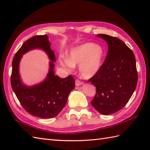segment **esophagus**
Here are the masks:
<instances>
[{
	"label": "esophagus",
	"instance_id": "34e87169",
	"mask_svg": "<svg viewBox=\"0 0 150 150\" xmlns=\"http://www.w3.org/2000/svg\"><path fill=\"white\" fill-rule=\"evenodd\" d=\"M82 84H83V82L79 81V80H76L75 81V85L77 86H81Z\"/></svg>",
	"mask_w": 150,
	"mask_h": 150
}]
</instances>
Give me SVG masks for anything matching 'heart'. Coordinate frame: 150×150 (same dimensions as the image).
<instances>
[{"label":"heart","mask_w":150,"mask_h":150,"mask_svg":"<svg viewBox=\"0 0 150 150\" xmlns=\"http://www.w3.org/2000/svg\"><path fill=\"white\" fill-rule=\"evenodd\" d=\"M104 50L99 44L86 42L71 47L67 57L60 56V64L68 71L79 65V71L84 79L93 77L100 71L103 64Z\"/></svg>","instance_id":"obj_1"}]
</instances>
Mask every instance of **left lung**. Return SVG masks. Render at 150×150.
<instances>
[{"mask_svg": "<svg viewBox=\"0 0 150 150\" xmlns=\"http://www.w3.org/2000/svg\"><path fill=\"white\" fill-rule=\"evenodd\" d=\"M97 36L106 41L108 50L100 71L88 80L97 91L91 104L100 113L107 115L128 103L137 87L138 74L134 53L125 43L108 35Z\"/></svg>", "mask_w": 150, "mask_h": 150, "instance_id": "obj_1", "label": "left lung"}]
</instances>
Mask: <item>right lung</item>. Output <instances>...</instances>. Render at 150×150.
Segmentation results:
<instances>
[{
	"mask_svg": "<svg viewBox=\"0 0 150 150\" xmlns=\"http://www.w3.org/2000/svg\"><path fill=\"white\" fill-rule=\"evenodd\" d=\"M44 50L50 60L49 71L45 79L40 83L27 86L22 82L19 65L22 55L31 50ZM55 53L46 35H37L27 40L16 53L12 62L11 84L22 106L31 115L41 119L56 117L66 105L68 95L75 88V80L71 75L60 79L55 75Z\"/></svg>",
	"mask_w": 150,
	"mask_h": 150,
	"instance_id": "1",
	"label": "right lung"
}]
</instances>
